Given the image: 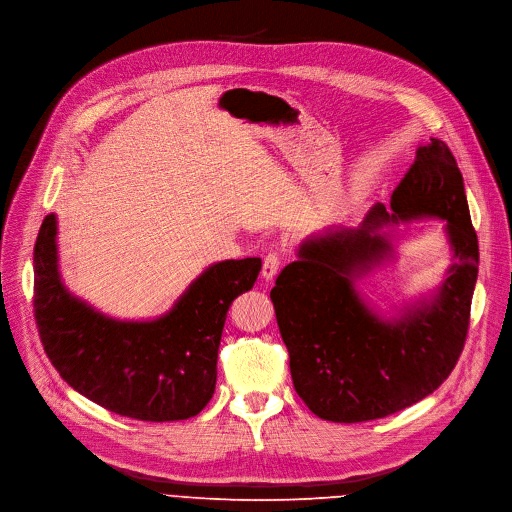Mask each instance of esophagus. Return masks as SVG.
I'll list each match as a JSON object with an SVG mask.
<instances>
[{
    "instance_id": "esophagus-1",
    "label": "esophagus",
    "mask_w": 512,
    "mask_h": 512,
    "mask_svg": "<svg viewBox=\"0 0 512 512\" xmlns=\"http://www.w3.org/2000/svg\"><path fill=\"white\" fill-rule=\"evenodd\" d=\"M280 267H282V255H280V253H275V251L267 253V255L263 257V267H261L263 280L271 282L273 277L277 275V271H280Z\"/></svg>"
}]
</instances>
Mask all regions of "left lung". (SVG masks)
<instances>
[{"label":"left lung","instance_id":"obj_1","mask_svg":"<svg viewBox=\"0 0 512 512\" xmlns=\"http://www.w3.org/2000/svg\"><path fill=\"white\" fill-rule=\"evenodd\" d=\"M390 208L376 204L357 228L304 241L269 294L294 388L324 421H374L416 404L449 378L466 345L480 251L461 171L439 138L418 147ZM423 215L448 220L456 263L431 305L384 323L352 282L389 250L378 227Z\"/></svg>","mask_w":512,"mask_h":512}]
</instances>
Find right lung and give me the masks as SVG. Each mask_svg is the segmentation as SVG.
<instances>
[{"mask_svg": "<svg viewBox=\"0 0 512 512\" xmlns=\"http://www.w3.org/2000/svg\"><path fill=\"white\" fill-rule=\"evenodd\" d=\"M57 220H42L34 245V320L61 378L120 416L165 423L196 416L216 388L226 312L249 292L259 257L208 267L173 310L151 322H120L73 298L57 267Z\"/></svg>", "mask_w": 512, "mask_h": 512, "instance_id": "1", "label": "right lung"}]
</instances>
